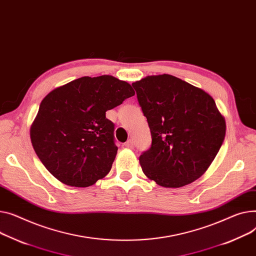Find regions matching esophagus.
Returning a JSON list of instances; mask_svg holds the SVG:
<instances>
[{"label": "esophagus", "mask_w": 256, "mask_h": 256, "mask_svg": "<svg viewBox=\"0 0 256 256\" xmlns=\"http://www.w3.org/2000/svg\"><path fill=\"white\" fill-rule=\"evenodd\" d=\"M124 146H126V148L132 149V148L134 147V141H132V139H130V140H128V141L124 143Z\"/></svg>", "instance_id": "34e87169"}]
</instances>
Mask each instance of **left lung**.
Returning a JSON list of instances; mask_svg holds the SVG:
<instances>
[{
    "mask_svg": "<svg viewBox=\"0 0 256 256\" xmlns=\"http://www.w3.org/2000/svg\"><path fill=\"white\" fill-rule=\"evenodd\" d=\"M151 132L139 158L144 174L164 187H182L200 178L226 137V120L213 98L172 75L134 82Z\"/></svg>",
    "mask_w": 256,
    "mask_h": 256,
    "instance_id": "1",
    "label": "left lung"
}]
</instances>
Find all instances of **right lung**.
Listing matches in <instances>:
<instances>
[{
	"instance_id": "obj_1",
	"label": "right lung",
	"mask_w": 256,
	"mask_h": 256,
	"mask_svg": "<svg viewBox=\"0 0 256 256\" xmlns=\"http://www.w3.org/2000/svg\"><path fill=\"white\" fill-rule=\"evenodd\" d=\"M134 94L113 76L81 77L49 92L30 128L38 158L60 182L88 187L104 178L117 153L106 112Z\"/></svg>"
}]
</instances>
